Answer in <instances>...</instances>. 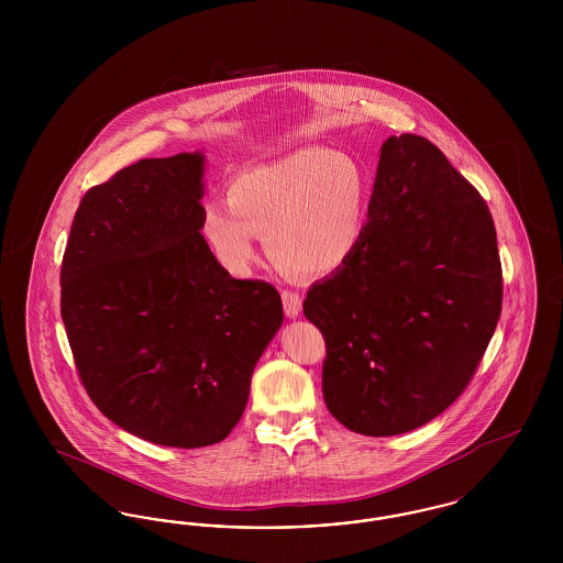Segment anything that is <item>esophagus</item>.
<instances>
[{
    "label": "esophagus",
    "instance_id": "esophagus-1",
    "mask_svg": "<svg viewBox=\"0 0 563 563\" xmlns=\"http://www.w3.org/2000/svg\"><path fill=\"white\" fill-rule=\"evenodd\" d=\"M283 303H285V312H287V317L295 319V317L301 312V303H303V297L297 294V291L285 289V291H283Z\"/></svg>",
    "mask_w": 563,
    "mask_h": 563
}]
</instances>
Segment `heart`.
<instances>
[{
    "mask_svg": "<svg viewBox=\"0 0 563 563\" xmlns=\"http://www.w3.org/2000/svg\"><path fill=\"white\" fill-rule=\"evenodd\" d=\"M369 198V175L354 156L303 147L234 177L228 205L205 207L202 236L217 264L234 276L257 264V239L289 268L331 274L365 239Z\"/></svg>",
    "mask_w": 563,
    "mask_h": 563,
    "instance_id": "heart-1",
    "label": "heart"
}]
</instances>
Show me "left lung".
Listing matches in <instances>:
<instances>
[{
    "mask_svg": "<svg viewBox=\"0 0 563 563\" xmlns=\"http://www.w3.org/2000/svg\"><path fill=\"white\" fill-rule=\"evenodd\" d=\"M500 310L503 266L482 194L429 139L388 136L365 239L303 301L327 346V409L367 437L427 424L473 379Z\"/></svg>",
    "mask_w": 563,
    "mask_h": 563,
    "instance_id": "obj_1",
    "label": "left lung"
}]
</instances>
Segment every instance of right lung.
<instances>
[{"mask_svg": "<svg viewBox=\"0 0 563 563\" xmlns=\"http://www.w3.org/2000/svg\"><path fill=\"white\" fill-rule=\"evenodd\" d=\"M200 198V154L134 162L84 194L60 266V317L88 397L120 429L184 450L239 424L283 322L274 285L217 264Z\"/></svg>", "mask_w": 563, "mask_h": 563, "instance_id": "right-lung-1", "label": "right lung"}]
</instances>
